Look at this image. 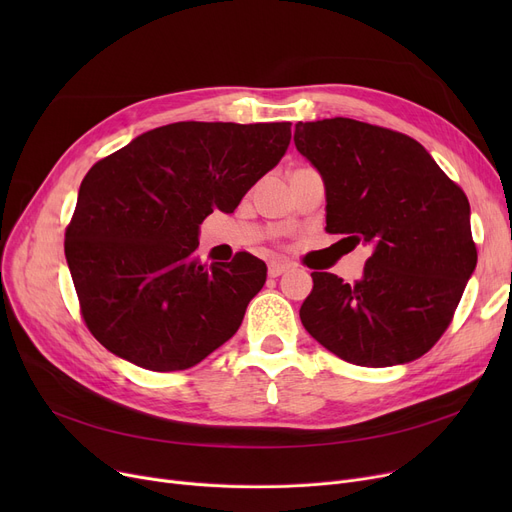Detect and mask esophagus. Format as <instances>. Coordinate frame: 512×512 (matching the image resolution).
Here are the masks:
<instances>
[{
  "label": "esophagus",
  "instance_id": "34e87169",
  "mask_svg": "<svg viewBox=\"0 0 512 512\" xmlns=\"http://www.w3.org/2000/svg\"><path fill=\"white\" fill-rule=\"evenodd\" d=\"M288 263H284V261H272L270 265H267V274H270V278H278V276H282L284 272H288Z\"/></svg>",
  "mask_w": 512,
  "mask_h": 512
}]
</instances>
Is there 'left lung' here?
Returning a JSON list of instances; mask_svg holds the SVG:
<instances>
[{"label": "left lung", "mask_w": 512, "mask_h": 512, "mask_svg": "<svg viewBox=\"0 0 512 512\" xmlns=\"http://www.w3.org/2000/svg\"><path fill=\"white\" fill-rule=\"evenodd\" d=\"M294 145L326 182V232L373 247L355 284L311 274L305 330L353 365L419 359L450 326L477 265L463 188L423 145L384 126L299 122Z\"/></svg>", "instance_id": "1"}]
</instances>
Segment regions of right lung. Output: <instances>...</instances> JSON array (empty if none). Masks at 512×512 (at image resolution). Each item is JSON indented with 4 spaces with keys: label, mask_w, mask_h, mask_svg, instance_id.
<instances>
[{
    "label": "right lung",
    "mask_w": 512,
    "mask_h": 512,
    "mask_svg": "<svg viewBox=\"0 0 512 512\" xmlns=\"http://www.w3.org/2000/svg\"><path fill=\"white\" fill-rule=\"evenodd\" d=\"M290 145V122H176L99 159L80 184L64 251L89 332L151 371L201 363L230 340L267 267L193 257L199 224L232 213Z\"/></svg>",
    "instance_id": "add662e5"
}]
</instances>
